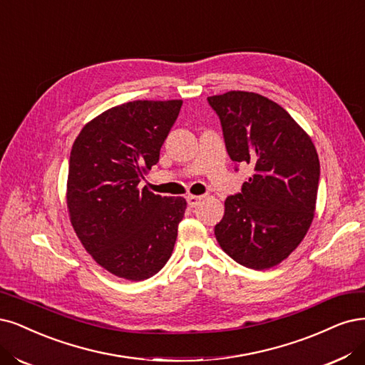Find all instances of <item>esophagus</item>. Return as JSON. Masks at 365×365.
I'll return each mask as SVG.
<instances>
[{
  "label": "esophagus",
  "instance_id": "obj_1",
  "mask_svg": "<svg viewBox=\"0 0 365 365\" xmlns=\"http://www.w3.org/2000/svg\"><path fill=\"white\" fill-rule=\"evenodd\" d=\"M187 204L190 207H197L200 200H202V196H195V195H188L187 197Z\"/></svg>",
  "mask_w": 365,
  "mask_h": 365
}]
</instances>
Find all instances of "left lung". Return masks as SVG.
Listing matches in <instances>:
<instances>
[{
    "instance_id": "8db88e82",
    "label": "left lung",
    "mask_w": 365,
    "mask_h": 365,
    "mask_svg": "<svg viewBox=\"0 0 365 365\" xmlns=\"http://www.w3.org/2000/svg\"><path fill=\"white\" fill-rule=\"evenodd\" d=\"M208 104L220 119L235 166L254 169L242 192L226 197L223 219L215 226L216 238L242 266L270 269L304 240L314 219L320 180L316 146L266 96L231 91L208 96Z\"/></svg>"
}]
</instances>
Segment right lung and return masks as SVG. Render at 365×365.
<instances>
[{"instance_id": "add662e5", "label": "right lung", "mask_w": 365, "mask_h": 365, "mask_svg": "<svg viewBox=\"0 0 365 365\" xmlns=\"http://www.w3.org/2000/svg\"><path fill=\"white\" fill-rule=\"evenodd\" d=\"M182 101H133L84 125L69 158L68 210L84 249L119 278L143 281L172 255L184 197L139 184L158 163L160 149Z\"/></svg>"}]
</instances>
